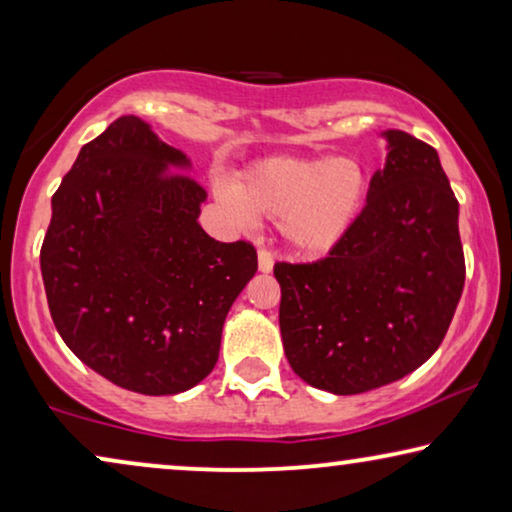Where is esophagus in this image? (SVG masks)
Wrapping results in <instances>:
<instances>
[{
	"label": "esophagus",
	"mask_w": 512,
	"mask_h": 512,
	"mask_svg": "<svg viewBox=\"0 0 512 512\" xmlns=\"http://www.w3.org/2000/svg\"><path fill=\"white\" fill-rule=\"evenodd\" d=\"M272 265H275V258H272V254L265 247H258V270L265 272H272Z\"/></svg>",
	"instance_id": "34e87169"
}]
</instances>
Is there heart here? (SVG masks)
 Segmentation results:
<instances>
[{
  "label": "heart",
  "instance_id": "b5f03b06",
  "mask_svg": "<svg viewBox=\"0 0 512 512\" xmlns=\"http://www.w3.org/2000/svg\"><path fill=\"white\" fill-rule=\"evenodd\" d=\"M366 193V172L352 158L270 156L244 167L233 186L216 184V195L242 226L256 216L279 219L286 247L303 256L338 247L359 219Z\"/></svg>",
  "mask_w": 512,
  "mask_h": 512
}]
</instances>
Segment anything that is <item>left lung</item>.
I'll list each match as a JSON object with an SVG mask.
<instances>
[{"label": "left lung", "instance_id": "obj_1", "mask_svg": "<svg viewBox=\"0 0 512 512\" xmlns=\"http://www.w3.org/2000/svg\"><path fill=\"white\" fill-rule=\"evenodd\" d=\"M366 207L317 263H277L279 331L293 373L338 396L410 375L443 342L464 291L459 202L438 151L384 130Z\"/></svg>", "mask_w": 512, "mask_h": 512}]
</instances>
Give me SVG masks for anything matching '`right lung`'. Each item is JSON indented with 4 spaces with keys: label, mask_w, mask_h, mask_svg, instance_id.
I'll return each instance as SVG.
<instances>
[{
    "label": "right lung",
    "mask_w": 512,
    "mask_h": 512,
    "mask_svg": "<svg viewBox=\"0 0 512 512\" xmlns=\"http://www.w3.org/2000/svg\"><path fill=\"white\" fill-rule=\"evenodd\" d=\"M149 123L121 116L65 174L41 277L65 345L118 387L172 396L216 366L230 305L256 275L249 242L198 223L205 188Z\"/></svg>",
    "instance_id": "add662e5"
}]
</instances>
